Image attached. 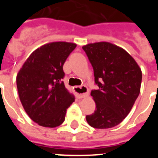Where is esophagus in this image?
I'll list each match as a JSON object with an SVG mask.
<instances>
[{
  "instance_id": "esophagus-1",
  "label": "esophagus",
  "mask_w": 158,
  "mask_h": 158,
  "mask_svg": "<svg viewBox=\"0 0 158 158\" xmlns=\"http://www.w3.org/2000/svg\"><path fill=\"white\" fill-rule=\"evenodd\" d=\"M74 92L80 96L81 98H84L89 95V89L85 85H81V86H75Z\"/></svg>"
}]
</instances>
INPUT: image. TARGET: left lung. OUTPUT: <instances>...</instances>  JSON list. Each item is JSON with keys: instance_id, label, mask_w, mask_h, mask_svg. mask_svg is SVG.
Returning a JSON list of instances; mask_svg holds the SVG:
<instances>
[{"instance_id": "obj_1", "label": "left lung", "mask_w": 158, "mask_h": 158, "mask_svg": "<svg viewBox=\"0 0 158 158\" xmlns=\"http://www.w3.org/2000/svg\"><path fill=\"white\" fill-rule=\"evenodd\" d=\"M82 48L99 88L91 92L96 110L86 115V120L97 129L117 126L129 114L140 93L141 69L125 50L110 43H90Z\"/></svg>"}]
</instances>
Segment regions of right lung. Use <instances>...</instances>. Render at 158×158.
Wrapping results in <instances>:
<instances>
[{"instance_id": "right-lung-1", "label": "right lung", "mask_w": 158, "mask_h": 158, "mask_svg": "<svg viewBox=\"0 0 158 158\" xmlns=\"http://www.w3.org/2000/svg\"><path fill=\"white\" fill-rule=\"evenodd\" d=\"M77 45L66 42L47 43L28 57L16 76L19 100L28 116L45 127L65 120L74 96L65 88L63 65Z\"/></svg>"}]
</instances>
